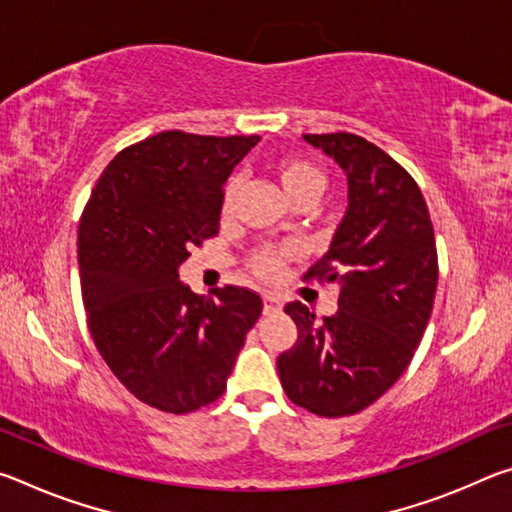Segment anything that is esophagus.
I'll list each match as a JSON object with an SVG mask.
<instances>
[{"label": "esophagus", "mask_w": 512, "mask_h": 512, "mask_svg": "<svg viewBox=\"0 0 512 512\" xmlns=\"http://www.w3.org/2000/svg\"><path fill=\"white\" fill-rule=\"evenodd\" d=\"M280 309H282L280 300L273 298L271 293H264V314H277Z\"/></svg>", "instance_id": "1"}]
</instances>
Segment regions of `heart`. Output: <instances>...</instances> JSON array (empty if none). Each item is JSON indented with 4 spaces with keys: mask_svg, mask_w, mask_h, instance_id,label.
I'll return each mask as SVG.
<instances>
[{
    "mask_svg": "<svg viewBox=\"0 0 512 512\" xmlns=\"http://www.w3.org/2000/svg\"><path fill=\"white\" fill-rule=\"evenodd\" d=\"M275 173L280 178V183L284 187V192L291 198L293 203L305 201V198H318L323 196L327 180L325 173L320 171L314 162H309L305 158H293V155H287V158H280L275 162ZM239 192V176H230L228 183L223 187V196H221V210L228 212L232 203H235V196ZM284 257H287V250L282 248H262L250 257V266L262 277H275L282 271Z\"/></svg>",
    "mask_w": 512,
    "mask_h": 512,
    "instance_id": "heart-1",
    "label": "heart"
}]
</instances>
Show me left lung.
<instances>
[{
    "mask_svg": "<svg viewBox=\"0 0 512 512\" xmlns=\"http://www.w3.org/2000/svg\"><path fill=\"white\" fill-rule=\"evenodd\" d=\"M348 176V210L305 280L339 284V311L289 302L298 341L277 357L284 393L320 418L366 409L391 388L427 329L438 255L427 203L411 173L352 133L302 135Z\"/></svg>",
    "mask_w": 512,
    "mask_h": 512,
    "instance_id": "1",
    "label": "left lung"
}]
</instances>
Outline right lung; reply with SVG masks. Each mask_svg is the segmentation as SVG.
I'll return each mask as SVG.
<instances>
[{
	"label": "right lung",
	"mask_w": 512,
	"mask_h": 512,
	"mask_svg": "<svg viewBox=\"0 0 512 512\" xmlns=\"http://www.w3.org/2000/svg\"><path fill=\"white\" fill-rule=\"evenodd\" d=\"M259 135L164 131L115 155L79 223L81 293L103 361L137 400L192 413L219 400L262 314L244 287L198 296L178 280L219 235L223 185Z\"/></svg>",
	"instance_id": "right-lung-1"
}]
</instances>
